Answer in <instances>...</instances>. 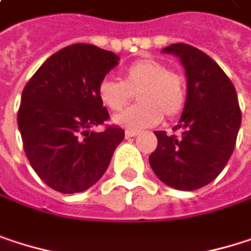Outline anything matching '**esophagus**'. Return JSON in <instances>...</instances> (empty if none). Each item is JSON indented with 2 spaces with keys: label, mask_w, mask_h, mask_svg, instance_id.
<instances>
[{
  "label": "esophagus",
  "mask_w": 251,
  "mask_h": 251,
  "mask_svg": "<svg viewBox=\"0 0 251 251\" xmlns=\"http://www.w3.org/2000/svg\"><path fill=\"white\" fill-rule=\"evenodd\" d=\"M136 135H138V132H135V130H126L125 132L126 138H133V136H136Z\"/></svg>",
  "instance_id": "esophagus-1"
}]
</instances>
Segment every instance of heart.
<instances>
[{
    "label": "heart",
    "instance_id": "b5f03b06",
    "mask_svg": "<svg viewBox=\"0 0 251 251\" xmlns=\"http://www.w3.org/2000/svg\"><path fill=\"white\" fill-rule=\"evenodd\" d=\"M136 94L138 104L118 115V125L141 130L152 127L166 118H176L184 107L187 88L180 73L169 70L157 59H139L127 65L121 81L104 78L97 85L100 103L110 112H121Z\"/></svg>",
    "mask_w": 251,
    "mask_h": 251
}]
</instances>
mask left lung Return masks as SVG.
I'll return each mask as SVG.
<instances>
[{"instance_id":"obj_1","label":"left lung","mask_w":251,"mask_h":251,"mask_svg":"<svg viewBox=\"0 0 251 251\" xmlns=\"http://www.w3.org/2000/svg\"><path fill=\"white\" fill-rule=\"evenodd\" d=\"M175 53L186 70L187 99L178 125L180 138L154 132L157 148L150 155L157 177L178 190H196L224 170L237 141L241 110L235 88L221 67L205 52L175 43L163 49Z\"/></svg>"}]
</instances>
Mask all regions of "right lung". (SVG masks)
I'll list each match as a JSON object with an SVG mask.
<instances>
[{
    "mask_svg": "<svg viewBox=\"0 0 251 251\" xmlns=\"http://www.w3.org/2000/svg\"><path fill=\"white\" fill-rule=\"evenodd\" d=\"M118 64L113 52L76 43L48 58L27 81L17 124L28 163L50 189L87 190L124 141L121 126L106 124L110 116L97 96L99 82ZM99 125L103 132L89 130Z\"/></svg>",
    "mask_w": 251,
    "mask_h": 251,
    "instance_id": "1",
    "label": "right lung"
}]
</instances>
